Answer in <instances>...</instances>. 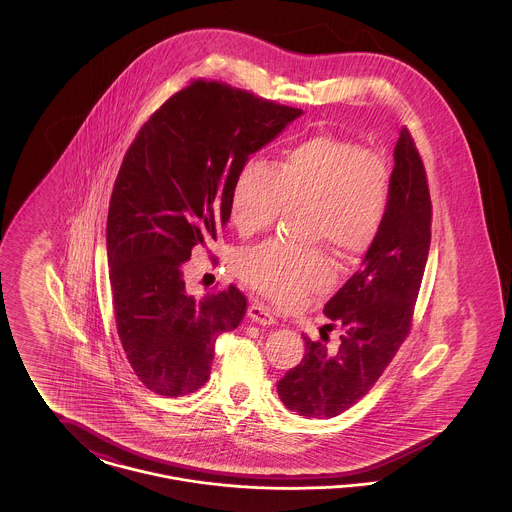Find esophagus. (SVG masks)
Here are the masks:
<instances>
[{
    "instance_id": "esophagus-1",
    "label": "esophagus",
    "mask_w": 512,
    "mask_h": 512,
    "mask_svg": "<svg viewBox=\"0 0 512 512\" xmlns=\"http://www.w3.org/2000/svg\"><path fill=\"white\" fill-rule=\"evenodd\" d=\"M247 315H249V320H251V322L261 324V326H270V324H274V322H276L267 307H263V305H259V303H253V305L249 307Z\"/></svg>"
}]
</instances>
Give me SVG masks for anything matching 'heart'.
<instances>
[{
    "instance_id": "obj_1",
    "label": "heart",
    "mask_w": 512,
    "mask_h": 512,
    "mask_svg": "<svg viewBox=\"0 0 512 512\" xmlns=\"http://www.w3.org/2000/svg\"><path fill=\"white\" fill-rule=\"evenodd\" d=\"M390 180V167L376 151L336 136H313L284 153L280 171L247 161L232 188L230 217L242 236H253L267 230L286 203H309L318 240L343 257H355L382 228ZM238 272L253 290L286 307L332 282L326 255L282 244L245 251Z\"/></svg>"
}]
</instances>
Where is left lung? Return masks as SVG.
<instances>
[{
	"instance_id": "left-lung-1",
	"label": "left lung",
	"mask_w": 512,
	"mask_h": 512,
	"mask_svg": "<svg viewBox=\"0 0 512 512\" xmlns=\"http://www.w3.org/2000/svg\"><path fill=\"white\" fill-rule=\"evenodd\" d=\"M390 201L361 268L324 305L341 328L340 347L305 341V357L276 390L293 413L332 418L353 407L382 376L407 338L432 240V201L407 128L393 149ZM332 326V324H330Z\"/></svg>"
}]
</instances>
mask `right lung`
Masks as SVG:
<instances>
[{
  "label": "right lung",
  "instance_id": "right-lung-1",
  "mask_svg": "<svg viewBox=\"0 0 512 512\" xmlns=\"http://www.w3.org/2000/svg\"><path fill=\"white\" fill-rule=\"evenodd\" d=\"M303 111L197 80L142 126L126 151L107 215V265L126 359L147 390L194 393L211 374L215 341L240 326L234 286L195 299L184 263L230 220L232 188L249 155Z\"/></svg>",
  "mask_w": 512,
  "mask_h": 512
}]
</instances>
